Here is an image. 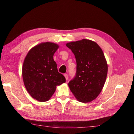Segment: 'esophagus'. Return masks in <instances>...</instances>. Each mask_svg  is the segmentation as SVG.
I'll use <instances>...</instances> for the list:
<instances>
[{
	"label": "esophagus",
	"mask_w": 134,
	"mask_h": 134,
	"mask_svg": "<svg viewBox=\"0 0 134 134\" xmlns=\"http://www.w3.org/2000/svg\"><path fill=\"white\" fill-rule=\"evenodd\" d=\"M64 75L65 76V79H66V80H68V79H69V75H68L67 74H64Z\"/></svg>",
	"instance_id": "esophagus-1"
}]
</instances>
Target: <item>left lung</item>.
Returning <instances> with one entry per match:
<instances>
[{"label": "left lung", "instance_id": "1", "mask_svg": "<svg viewBox=\"0 0 134 134\" xmlns=\"http://www.w3.org/2000/svg\"><path fill=\"white\" fill-rule=\"evenodd\" d=\"M66 46L76 62L75 78L70 81V90L79 102H89L101 93L106 81L108 64L101 48L90 40L70 42Z\"/></svg>", "mask_w": 134, "mask_h": 134}]
</instances>
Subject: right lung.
<instances>
[{
    "label": "right lung",
    "mask_w": 134,
    "mask_h": 134,
    "mask_svg": "<svg viewBox=\"0 0 134 134\" xmlns=\"http://www.w3.org/2000/svg\"><path fill=\"white\" fill-rule=\"evenodd\" d=\"M59 47L53 42H42L32 48L25 58L22 67L25 86L29 94L38 101L49 100L56 86L65 82L53 60Z\"/></svg>",
    "instance_id": "right-lung-1"
}]
</instances>
